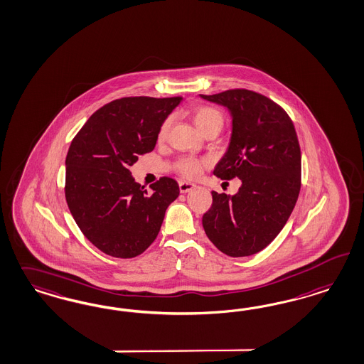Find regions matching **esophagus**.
Here are the masks:
<instances>
[{"instance_id": "obj_1", "label": "esophagus", "mask_w": 364, "mask_h": 364, "mask_svg": "<svg viewBox=\"0 0 364 364\" xmlns=\"http://www.w3.org/2000/svg\"><path fill=\"white\" fill-rule=\"evenodd\" d=\"M178 188H180L181 193H187L189 191L196 188V186L192 184V183H187V181H180L178 183Z\"/></svg>"}]
</instances>
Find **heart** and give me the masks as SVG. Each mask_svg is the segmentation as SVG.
<instances>
[{
    "label": "heart",
    "instance_id": "heart-1",
    "mask_svg": "<svg viewBox=\"0 0 364 364\" xmlns=\"http://www.w3.org/2000/svg\"><path fill=\"white\" fill-rule=\"evenodd\" d=\"M193 121L196 126L200 129L201 132H204L205 129L211 127V126H223V115L220 112H218L216 109L210 107V106H200L195 110L193 113ZM173 118L172 117H166L163 121V124L159 127L157 132V138L159 141H163L165 137L168 136V132L172 126ZM207 164L205 160H200V159H195V157H181L177 164L176 168L177 171L187 177V178H195L200 175L204 165Z\"/></svg>",
    "mask_w": 364,
    "mask_h": 364
}]
</instances>
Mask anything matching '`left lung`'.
Listing matches in <instances>:
<instances>
[{
  "label": "left lung",
  "instance_id": "8db88e82",
  "mask_svg": "<svg viewBox=\"0 0 364 364\" xmlns=\"http://www.w3.org/2000/svg\"><path fill=\"white\" fill-rule=\"evenodd\" d=\"M200 97L226 106L232 115L230 146L213 175L242 180L234 196L213 191V205L203 215V228L227 255H252L273 242L299 199L297 133L288 113L259 92L234 88Z\"/></svg>",
  "mask_w": 364,
  "mask_h": 364
}]
</instances>
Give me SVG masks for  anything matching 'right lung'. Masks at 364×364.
Listing matches in <instances>:
<instances>
[{"mask_svg":"<svg viewBox=\"0 0 364 364\" xmlns=\"http://www.w3.org/2000/svg\"><path fill=\"white\" fill-rule=\"evenodd\" d=\"M183 100L126 97L102 106L77 132L65 157L64 193L83 235L115 258L146 250L180 193L161 177L144 189L129 168L154 149L159 127Z\"/></svg>","mask_w":364,"mask_h":364,"instance_id":"obj_1","label":"right lung"}]
</instances>
